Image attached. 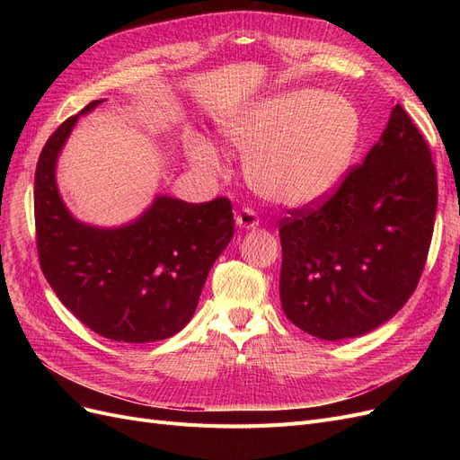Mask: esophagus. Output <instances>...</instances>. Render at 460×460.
Returning a JSON list of instances; mask_svg holds the SVG:
<instances>
[{
  "label": "esophagus",
  "instance_id": "34e87169",
  "mask_svg": "<svg viewBox=\"0 0 460 460\" xmlns=\"http://www.w3.org/2000/svg\"><path fill=\"white\" fill-rule=\"evenodd\" d=\"M235 225L242 230H255L259 226V217L252 208H242V211L235 215Z\"/></svg>",
  "mask_w": 460,
  "mask_h": 460
}]
</instances>
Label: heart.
I'll use <instances>...</instances> for the list:
<instances>
[{
    "label": "heart",
    "instance_id": "heart-1",
    "mask_svg": "<svg viewBox=\"0 0 460 460\" xmlns=\"http://www.w3.org/2000/svg\"><path fill=\"white\" fill-rule=\"evenodd\" d=\"M222 134L245 155L249 184L264 199L307 207L343 182L358 147L360 115L341 95L299 88L225 119ZM186 151L199 171H218V151L205 137L191 134Z\"/></svg>",
    "mask_w": 460,
    "mask_h": 460
}]
</instances>
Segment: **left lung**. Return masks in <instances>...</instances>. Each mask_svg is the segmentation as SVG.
Returning a JSON list of instances; mask_svg holds the SVG:
<instances>
[{
    "instance_id": "obj_1",
    "label": "left lung",
    "mask_w": 460,
    "mask_h": 460,
    "mask_svg": "<svg viewBox=\"0 0 460 460\" xmlns=\"http://www.w3.org/2000/svg\"><path fill=\"white\" fill-rule=\"evenodd\" d=\"M436 208L429 147L395 105L378 144L338 191L280 220L286 316L328 341L387 323L420 280Z\"/></svg>"
}]
</instances>
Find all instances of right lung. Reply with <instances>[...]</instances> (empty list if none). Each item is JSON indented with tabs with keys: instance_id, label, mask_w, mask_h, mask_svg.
I'll return each instance as SVG.
<instances>
[{
	"instance_id": "obj_1",
	"label": "right lung",
	"mask_w": 460,
	"mask_h": 460,
	"mask_svg": "<svg viewBox=\"0 0 460 460\" xmlns=\"http://www.w3.org/2000/svg\"><path fill=\"white\" fill-rule=\"evenodd\" d=\"M66 119L40 153L34 217L40 267L65 307L100 336L147 343L174 336L198 309L208 270L234 235L226 198L186 203L157 196L115 228L92 226L68 211L58 188V159L78 117Z\"/></svg>"
}]
</instances>
